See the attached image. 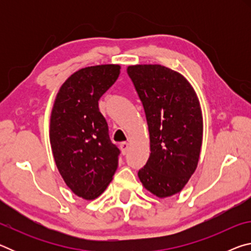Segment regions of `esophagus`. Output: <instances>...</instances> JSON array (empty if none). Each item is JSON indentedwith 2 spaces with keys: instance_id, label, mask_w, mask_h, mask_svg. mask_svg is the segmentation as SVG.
I'll return each instance as SVG.
<instances>
[{
  "instance_id": "esophagus-1",
  "label": "esophagus",
  "mask_w": 251,
  "mask_h": 251,
  "mask_svg": "<svg viewBox=\"0 0 251 251\" xmlns=\"http://www.w3.org/2000/svg\"><path fill=\"white\" fill-rule=\"evenodd\" d=\"M120 148H121V151H122V154L125 155L126 152H127V151H128V148H129L128 143H121Z\"/></svg>"
}]
</instances>
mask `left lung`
<instances>
[{
    "instance_id": "left-lung-1",
    "label": "left lung",
    "mask_w": 251,
    "mask_h": 251,
    "mask_svg": "<svg viewBox=\"0 0 251 251\" xmlns=\"http://www.w3.org/2000/svg\"><path fill=\"white\" fill-rule=\"evenodd\" d=\"M127 73L150 131V158L138 178L156 197H171L181 192L197 168L203 131L201 103L188 79L169 67L136 64Z\"/></svg>"
}]
</instances>
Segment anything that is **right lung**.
I'll use <instances>...</instances> for the list:
<instances>
[{"label": "right lung", "mask_w": 251, "mask_h": 251, "mask_svg": "<svg viewBox=\"0 0 251 251\" xmlns=\"http://www.w3.org/2000/svg\"><path fill=\"white\" fill-rule=\"evenodd\" d=\"M120 73L118 64L76 71L59 87L50 113V143L58 173L86 201L104 193L118 166L120 151L109 141L99 100Z\"/></svg>", "instance_id": "obj_1"}]
</instances>
